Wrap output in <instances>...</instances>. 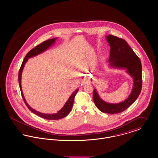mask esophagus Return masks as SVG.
Segmentation results:
<instances>
[{"mask_svg": "<svg viewBox=\"0 0 158 158\" xmlns=\"http://www.w3.org/2000/svg\"><path fill=\"white\" fill-rule=\"evenodd\" d=\"M88 81H89V79H88V78H84L83 81H82V83H83V84H85V83H88Z\"/></svg>", "mask_w": 158, "mask_h": 158, "instance_id": "1", "label": "esophagus"}]
</instances>
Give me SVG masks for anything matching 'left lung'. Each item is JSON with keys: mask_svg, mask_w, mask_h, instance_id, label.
Wrapping results in <instances>:
<instances>
[{"mask_svg": "<svg viewBox=\"0 0 158 158\" xmlns=\"http://www.w3.org/2000/svg\"><path fill=\"white\" fill-rule=\"evenodd\" d=\"M111 47L109 67L124 69L133 79L132 90L127 98L117 103H110L103 100L94 88L93 100L102 113L117 114L127 110L139 97L142 89V64L139 58L124 40L111 35L106 36Z\"/></svg>", "mask_w": 158, "mask_h": 158, "instance_id": "8db88e82", "label": "left lung"}]
</instances>
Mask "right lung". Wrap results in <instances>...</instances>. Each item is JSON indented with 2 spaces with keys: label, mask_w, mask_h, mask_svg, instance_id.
<instances>
[{
  "label": "right lung",
  "mask_w": 158,
  "mask_h": 158,
  "mask_svg": "<svg viewBox=\"0 0 158 158\" xmlns=\"http://www.w3.org/2000/svg\"><path fill=\"white\" fill-rule=\"evenodd\" d=\"M58 39V38H55L51 40H48L45 41H44L43 43H42L41 44L37 45L36 47H35V48H33V49H31L25 56V58L23 61L22 65L21 66V68L19 69V87H20V89L21 92V94L23 96V101L25 103V105H27V106L28 107V108L32 112V113H35V114L38 115V116L45 118L47 120H58L60 118H62L66 116H67L69 113L70 112L72 106H73V101H74V98L75 95L77 94V93L78 92L79 89H77L75 90L72 94L69 97L68 101L66 102L65 105H64V106L60 110L58 111L55 114H44V113H40L39 111H36L35 110L33 109L31 106H29V105L27 103L26 100L23 96V90H22V86H21V77H22V73H23V69L25 66V63L27 62L28 58L34 57L40 53H42L43 52L46 51L50 47L52 46L55 43L56 40Z\"/></svg>",
  "instance_id": "obj_1"
}]
</instances>
